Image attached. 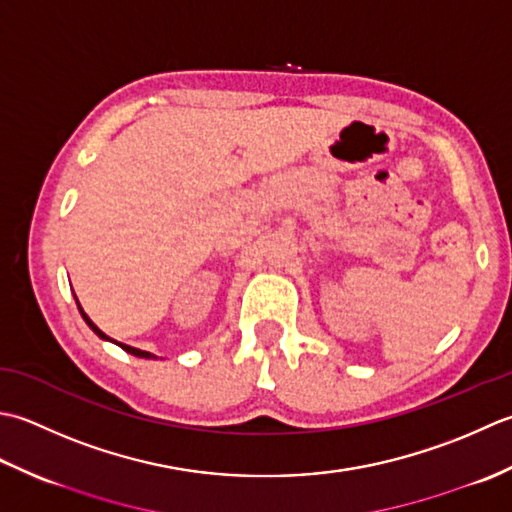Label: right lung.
I'll return each mask as SVG.
<instances>
[{
  "label": "right lung",
  "mask_w": 512,
  "mask_h": 512,
  "mask_svg": "<svg viewBox=\"0 0 512 512\" xmlns=\"http://www.w3.org/2000/svg\"><path fill=\"white\" fill-rule=\"evenodd\" d=\"M77 300V298H75ZM77 307H79V311H81V316H83V320H86V325L92 329V331H95L97 333V336L101 338V340H110V342H114V344H119V347L123 349V351H128V353H132V356H137V358H156V356H152V353L150 351H141V349H134V347H130V344H123V342H117V340H112V338H108L106 336V333H103L97 325H95V322H92L88 316H86V311H83L81 309V305H79V300H77Z\"/></svg>",
  "instance_id": "right-lung-1"
}]
</instances>
